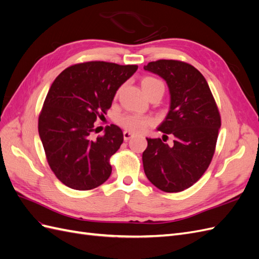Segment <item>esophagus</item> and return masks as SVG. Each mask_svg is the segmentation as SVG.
<instances>
[{"mask_svg": "<svg viewBox=\"0 0 259 259\" xmlns=\"http://www.w3.org/2000/svg\"><path fill=\"white\" fill-rule=\"evenodd\" d=\"M134 135H135L134 133L130 132V131H124V133H123V137H124L125 142H126V140H128V139H131Z\"/></svg>", "mask_w": 259, "mask_h": 259, "instance_id": "esophagus-1", "label": "esophagus"}]
</instances>
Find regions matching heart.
I'll return each instance as SVG.
<instances>
[{
	"instance_id": "b5f03b06",
	"label": "heart",
	"mask_w": 259,
	"mask_h": 259,
	"mask_svg": "<svg viewBox=\"0 0 259 259\" xmlns=\"http://www.w3.org/2000/svg\"><path fill=\"white\" fill-rule=\"evenodd\" d=\"M140 83H142V88L147 96L154 90L160 88V86H164L160 80L153 76H146ZM117 93H119V91H117ZM151 122L152 121L150 117L138 114H123L117 119V123L122 127L132 132H142L147 128L151 124Z\"/></svg>"
}]
</instances>
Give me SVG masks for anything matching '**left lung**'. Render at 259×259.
<instances>
[{
    "label": "left lung",
    "mask_w": 259,
    "mask_h": 259,
    "mask_svg": "<svg viewBox=\"0 0 259 259\" xmlns=\"http://www.w3.org/2000/svg\"><path fill=\"white\" fill-rule=\"evenodd\" d=\"M144 69L165 80L170 95L168 113L158 127L163 140L147 138L145 174L164 192L184 191L198 182L213 159L221 114L205 77L193 66L161 59ZM168 135L175 136L171 145L163 143Z\"/></svg>",
    "instance_id": "obj_1"
}]
</instances>
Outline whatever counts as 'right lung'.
<instances>
[{
	"mask_svg": "<svg viewBox=\"0 0 259 259\" xmlns=\"http://www.w3.org/2000/svg\"><path fill=\"white\" fill-rule=\"evenodd\" d=\"M138 66L89 61L65 69L55 80L38 116V135L49 165L74 190H91L110 177V158L123 143L111 124L94 139V122L103 120L116 91Z\"/></svg>",
	"mask_w": 259,
	"mask_h": 259,
	"instance_id": "right-lung-1",
	"label": "right lung"
}]
</instances>
